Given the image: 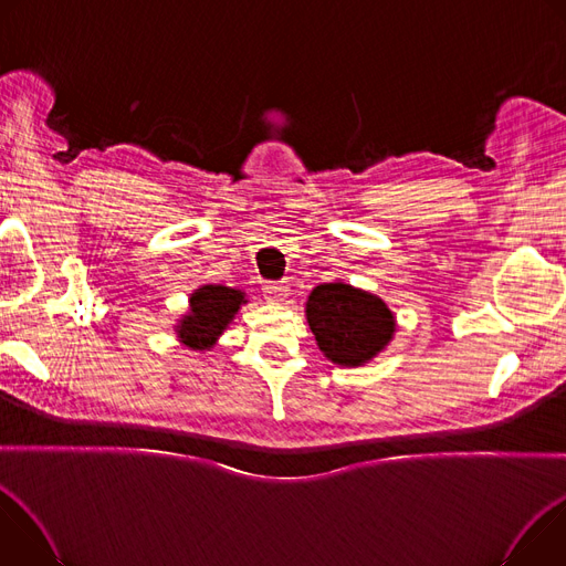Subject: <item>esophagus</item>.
Instances as JSON below:
<instances>
[{
    "mask_svg": "<svg viewBox=\"0 0 566 566\" xmlns=\"http://www.w3.org/2000/svg\"><path fill=\"white\" fill-rule=\"evenodd\" d=\"M289 284L286 282H266L264 284V295H266V300L269 302H275V304H280V302H284L286 300V295H289Z\"/></svg>",
    "mask_w": 566,
    "mask_h": 566,
    "instance_id": "34e87169",
    "label": "esophagus"
}]
</instances>
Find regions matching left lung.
I'll return each mask as SVG.
<instances>
[{"instance_id": "8db88e82", "label": "left lung", "mask_w": 566, "mask_h": 566, "mask_svg": "<svg viewBox=\"0 0 566 566\" xmlns=\"http://www.w3.org/2000/svg\"><path fill=\"white\" fill-rule=\"evenodd\" d=\"M306 319L322 354L345 367L371 360L394 334V315L387 304L343 282L319 284L311 291Z\"/></svg>"}]
</instances>
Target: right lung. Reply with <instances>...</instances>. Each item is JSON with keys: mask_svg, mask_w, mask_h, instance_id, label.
<instances>
[{"mask_svg": "<svg viewBox=\"0 0 566 566\" xmlns=\"http://www.w3.org/2000/svg\"><path fill=\"white\" fill-rule=\"evenodd\" d=\"M241 302H247L244 293L230 286L206 284L197 289L190 297V315L181 319V327H179L181 343L199 352L212 347L217 336L234 317Z\"/></svg>", "mask_w": 566, "mask_h": 566, "instance_id": "add662e5", "label": "right lung"}]
</instances>
